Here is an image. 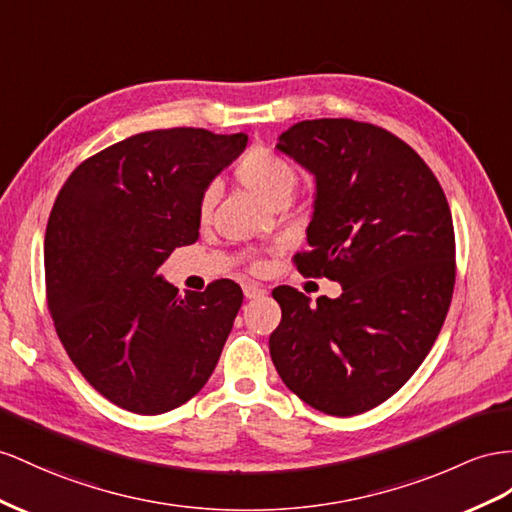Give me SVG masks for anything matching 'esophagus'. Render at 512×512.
<instances>
[{
    "label": "esophagus",
    "instance_id": "34e87169",
    "mask_svg": "<svg viewBox=\"0 0 512 512\" xmlns=\"http://www.w3.org/2000/svg\"><path fill=\"white\" fill-rule=\"evenodd\" d=\"M266 294V287L264 285H257V283H246L244 285V296L246 298H259Z\"/></svg>",
    "mask_w": 512,
    "mask_h": 512
}]
</instances>
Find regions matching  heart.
<instances>
[{
    "instance_id": "obj_1",
    "label": "heart",
    "mask_w": 512,
    "mask_h": 512,
    "mask_svg": "<svg viewBox=\"0 0 512 512\" xmlns=\"http://www.w3.org/2000/svg\"><path fill=\"white\" fill-rule=\"evenodd\" d=\"M235 177L246 190H251L261 201L270 205L279 203L283 199H290V194L296 186V170L292 164L283 160L281 155L272 153L268 149H251L240 164L235 166ZM216 203V188H207L201 199V218L212 214Z\"/></svg>"
}]
</instances>
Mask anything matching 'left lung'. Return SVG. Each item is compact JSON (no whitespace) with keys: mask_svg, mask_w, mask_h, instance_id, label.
<instances>
[{"mask_svg":"<svg viewBox=\"0 0 512 512\" xmlns=\"http://www.w3.org/2000/svg\"><path fill=\"white\" fill-rule=\"evenodd\" d=\"M277 149L316 179L305 277L342 285L316 305L281 285L270 357L287 389L348 417L391 398L422 365L454 292V227L437 177L409 144L352 119L300 121Z\"/></svg>","mask_w":512,"mask_h":512,"instance_id":"8db88e82","label":"left lung"}]
</instances>
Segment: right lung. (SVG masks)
Wrapping results in <instances>:
<instances>
[{"instance_id": "add662e5", "label": "right lung", "mask_w": 512, "mask_h": 512, "mask_svg": "<svg viewBox=\"0 0 512 512\" xmlns=\"http://www.w3.org/2000/svg\"><path fill=\"white\" fill-rule=\"evenodd\" d=\"M246 142L194 127L144 131L64 181L45 233L47 305L75 368L121 409L173 411L216 368L240 285L220 279L179 296L157 268L199 240L203 194Z\"/></svg>"}]
</instances>
